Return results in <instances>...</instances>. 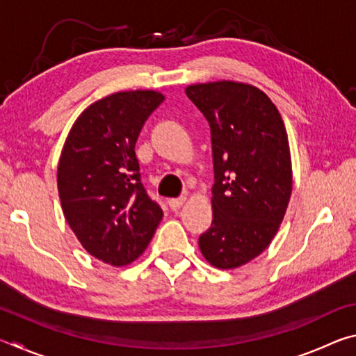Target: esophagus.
<instances>
[{"instance_id": "esophagus-1", "label": "esophagus", "mask_w": 356, "mask_h": 356, "mask_svg": "<svg viewBox=\"0 0 356 356\" xmlns=\"http://www.w3.org/2000/svg\"><path fill=\"white\" fill-rule=\"evenodd\" d=\"M185 201H186V197H177V200H170V201H168V204H170L171 210H174V212H177V210L182 209Z\"/></svg>"}]
</instances>
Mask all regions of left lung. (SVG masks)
I'll use <instances>...</instances> for the list:
<instances>
[{
    "label": "left lung",
    "mask_w": 356,
    "mask_h": 356,
    "mask_svg": "<svg viewBox=\"0 0 356 356\" xmlns=\"http://www.w3.org/2000/svg\"><path fill=\"white\" fill-rule=\"evenodd\" d=\"M185 92L212 135L213 220L200 250L216 268H238L272 243L284 220L292 195L287 131L278 108L252 84L197 83Z\"/></svg>",
    "instance_id": "obj_1"
}]
</instances>
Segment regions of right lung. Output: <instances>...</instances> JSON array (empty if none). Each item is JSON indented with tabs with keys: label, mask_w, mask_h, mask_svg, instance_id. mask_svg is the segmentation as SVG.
<instances>
[{
	"label": "right lung",
	"mask_w": 356,
	"mask_h": 356,
	"mask_svg": "<svg viewBox=\"0 0 356 356\" xmlns=\"http://www.w3.org/2000/svg\"><path fill=\"white\" fill-rule=\"evenodd\" d=\"M165 95L114 92L89 105L72 125L58 163L65 220L89 254L113 267L140 257L163 212L140 180L135 144Z\"/></svg>",
	"instance_id": "add662e5"
}]
</instances>
